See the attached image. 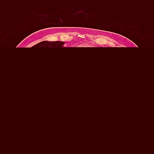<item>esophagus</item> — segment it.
<instances>
[{
  "label": "esophagus",
  "mask_w": 154,
  "mask_h": 154,
  "mask_svg": "<svg viewBox=\"0 0 154 154\" xmlns=\"http://www.w3.org/2000/svg\"><path fill=\"white\" fill-rule=\"evenodd\" d=\"M83 81H82V83H83Z\"/></svg>",
  "instance_id": "obj_1"
}]
</instances>
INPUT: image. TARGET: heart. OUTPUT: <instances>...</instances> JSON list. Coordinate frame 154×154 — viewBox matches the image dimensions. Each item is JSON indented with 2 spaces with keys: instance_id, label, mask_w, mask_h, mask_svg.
Listing matches in <instances>:
<instances>
[{
  "instance_id": "heart-1",
  "label": "heart",
  "mask_w": 154,
  "mask_h": 154,
  "mask_svg": "<svg viewBox=\"0 0 154 154\" xmlns=\"http://www.w3.org/2000/svg\"><path fill=\"white\" fill-rule=\"evenodd\" d=\"M83 58L85 57V59H87L88 58V57H90V56L94 55L96 53L100 51V49H99V48H83ZM97 61V58L89 60V61H88V63H86V67L90 68V66H91L93 64H94ZM66 66H67V67L69 68L71 71H77L79 68L78 63H77L76 60H74L73 58H71V57H68V59H66ZM103 65L104 64H103V63H101L100 64H99L98 66H96V67H94V68H93L94 70H93V71H94V72H100V71H103V70H100L102 69L101 68H103ZM96 70H99V71L96 72Z\"/></svg>"
}]
</instances>
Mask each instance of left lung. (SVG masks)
Here are the masks:
<instances>
[{"label": "left lung", "mask_w": 154, "mask_h": 154, "mask_svg": "<svg viewBox=\"0 0 154 154\" xmlns=\"http://www.w3.org/2000/svg\"><path fill=\"white\" fill-rule=\"evenodd\" d=\"M111 48L121 59L116 72L106 80L84 84L89 92V98L84 105L87 122L104 131L113 130L128 121L142 88L139 60L124 48Z\"/></svg>", "instance_id": "1"}]
</instances>
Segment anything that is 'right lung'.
<instances>
[{
	"label": "right lung",
	"instance_id": "add662e5",
	"mask_svg": "<svg viewBox=\"0 0 154 154\" xmlns=\"http://www.w3.org/2000/svg\"><path fill=\"white\" fill-rule=\"evenodd\" d=\"M64 42L43 41L27 48L15 63L11 83L23 118L38 127H49L64 112L65 103L80 88L81 80L69 75L63 63Z\"/></svg>",
	"mask_w": 154,
	"mask_h": 154
}]
</instances>
